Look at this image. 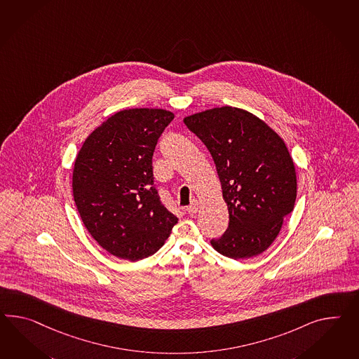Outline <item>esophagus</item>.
I'll return each mask as SVG.
<instances>
[{"label": "esophagus", "instance_id": "34e87169", "mask_svg": "<svg viewBox=\"0 0 359 359\" xmlns=\"http://www.w3.org/2000/svg\"><path fill=\"white\" fill-rule=\"evenodd\" d=\"M186 211H187V213H189V215H191V216H193V215H195V213L198 212V202H196V201H193V202H191V204H190V205L187 207V210H186Z\"/></svg>", "mask_w": 359, "mask_h": 359}]
</instances>
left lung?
I'll return each instance as SVG.
<instances>
[{
    "label": "left lung",
    "mask_w": 359,
    "mask_h": 359,
    "mask_svg": "<svg viewBox=\"0 0 359 359\" xmlns=\"http://www.w3.org/2000/svg\"><path fill=\"white\" fill-rule=\"evenodd\" d=\"M186 128L210 151L220 178L229 225L213 248L224 257L262 254L294 208L297 177L284 140L251 113L231 107L196 113Z\"/></svg>",
    "instance_id": "left-lung-1"
}]
</instances>
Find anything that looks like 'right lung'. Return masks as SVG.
I'll return each instance as SVG.
<instances>
[{
    "instance_id": "1",
    "label": "right lung",
    "mask_w": 359,
    "mask_h": 359,
    "mask_svg": "<svg viewBox=\"0 0 359 359\" xmlns=\"http://www.w3.org/2000/svg\"><path fill=\"white\" fill-rule=\"evenodd\" d=\"M173 118L163 109L118 111L76 156L74 202L90 234L114 257L154 255L178 221L160 201L152 166L157 140Z\"/></svg>"
}]
</instances>
